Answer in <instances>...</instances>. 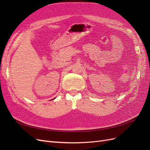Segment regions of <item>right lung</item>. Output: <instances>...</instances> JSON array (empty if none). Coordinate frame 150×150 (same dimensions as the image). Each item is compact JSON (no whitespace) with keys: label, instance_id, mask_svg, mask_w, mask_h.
Here are the masks:
<instances>
[{"label":"right lung","instance_id":"obj_1","mask_svg":"<svg viewBox=\"0 0 150 150\" xmlns=\"http://www.w3.org/2000/svg\"><path fill=\"white\" fill-rule=\"evenodd\" d=\"M54 99H55V98H54Z\"/></svg>","mask_w":150,"mask_h":150}]
</instances>
